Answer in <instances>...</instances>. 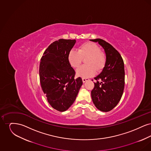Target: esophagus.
Instances as JSON below:
<instances>
[{"label": "esophagus", "mask_w": 151, "mask_h": 151, "mask_svg": "<svg viewBox=\"0 0 151 151\" xmlns=\"http://www.w3.org/2000/svg\"><path fill=\"white\" fill-rule=\"evenodd\" d=\"M82 80H83V83H85V82H86V81L89 80V79H87V78H83Z\"/></svg>", "instance_id": "34e87169"}]
</instances>
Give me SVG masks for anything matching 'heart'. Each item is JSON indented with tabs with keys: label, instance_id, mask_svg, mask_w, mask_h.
I'll return each mask as SVG.
<instances>
[{
	"label": "heart",
	"instance_id": "heart-1",
	"mask_svg": "<svg viewBox=\"0 0 151 151\" xmlns=\"http://www.w3.org/2000/svg\"><path fill=\"white\" fill-rule=\"evenodd\" d=\"M85 59L86 65L81 66L76 71V75L83 78L93 76L97 71L104 67L105 58L100 52V48L94 43H86L81 45L78 50H72L68 54V60L73 68H78L81 63L83 59Z\"/></svg>",
	"mask_w": 151,
	"mask_h": 151
}]
</instances>
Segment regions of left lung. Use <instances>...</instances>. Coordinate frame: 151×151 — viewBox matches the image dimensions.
<instances>
[{
  "label": "left lung",
  "mask_w": 151,
  "mask_h": 151,
  "mask_svg": "<svg viewBox=\"0 0 151 151\" xmlns=\"http://www.w3.org/2000/svg\"><path fill=\"white\" fill-rule=\"evenodd\" d=\"M98 42L104 49L106 62L102 72L94 79L92 99L95 106L108 112L115 108L122 97L124 87V62L119 52L110 43L100 39L90 40Z\"/></svg>",
  "instance_id": "8db88e82"
}]
</instances>
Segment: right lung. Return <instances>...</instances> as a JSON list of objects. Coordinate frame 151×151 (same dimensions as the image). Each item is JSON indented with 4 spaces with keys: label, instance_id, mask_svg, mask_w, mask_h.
I'll list each match as a JSON object with an SVG mask.
<instances>
[{
    "label": "right lung",
    "instance_id": "right-lung-1",
    "mask_svg": "<svg viewBox=\"0 0 151 151\" xmlns=\"http://www.w3.org/2000/svg\"><path fill=\"white\" fill-rule=\"evenodd\" d=\"M75 40L60 39L51 43L41 59L39 73L42 89L54 109L65 111L77 97L83 84L81 78L74 79L75 71L68 56Z\"/></svg>",
    "mask_w": 151,
    "mask_h": 151
}]
</instances>
